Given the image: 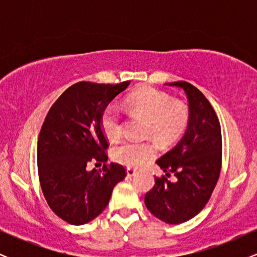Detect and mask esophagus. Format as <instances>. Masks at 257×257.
Instances as JSON below:
<instances>
[{
  "label": "esophagus",
  "instance_id": "1",
  "mask_svg": "<svg viewBox=\"0 0 257 257\" xmlns=\"http://www.w3.org/2000/svg\"><path fill=\"white\" fill-rule=\"evenodd\" d=\"M138 174V172L135 169H133V168H128L126 169V175L128 176H135Z\"/></svg>",
  "mask_w": 257,
  "mask_h": 257
}]
</instances>
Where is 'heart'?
<instances>
[{
  "label": "heart",
  "instance_id": "b5f03b06",
  "mask_svg": "<svg viewBox=\"0 0 257 257\" xmlns=\"http://www.w3.org/2000/svg\"><path fill=\"white\" fill-rule=\"evenodd\" d=\"M132 116L145 118L144 137L155 138L161 144L175 141L185 132L188 123V110L185 104L172 100L164 91L145 87L133 91L125 100ZM100 125L104 135L110 141L122 137L123 117L113 105L107 106L101 113ZM156 153L151 141L125 140L112 149L111 156L117 163L138 168L150 161Z\"/></svg>",
  "mask_w": 257,
  "mask_h": 257
}]
</instances>
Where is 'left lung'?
<instances>
[{
  "instance_id": "obj_1",
  "label": "left lung",
  "mask_w": 257,
  "mask_h": 257,
  "mask_svg": "<svg viewBox=\"0 0 257 257\" xmlns=\"http://www.w3.org/2000/svg\"><path fill=\"white\" fill-rule=\"evenodd\" d=\"M168 84L185 90L188 125L178 145L156 162L166 175L155 178L145 204L159 220L179 225L196 216L210 199L221 172L222 138L219 118L202 91L184 81ZM172 173L178 179L175 183L167 179Z\"/></svg>"
}]
</instances>
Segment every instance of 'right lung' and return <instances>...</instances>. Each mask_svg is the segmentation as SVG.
Masks as SVG:
<instances>
[{"label": "right lung", "mask_w": 257, "mask_h": 257, "mask_svg": "<svg viewBox=\"0 0 257 257\" xmlns=\"http://www.w3.org/2000/svg\"><path fill=\"white\" fill-rule=\"evenodd\" d=\"M131 82L99 84L78 82L67 88L47 113L37 144L41 188L49 208L71 225H84L107 206L125 168L108 163V144L100 118L106 106ZM104 161L100 171L89 161Z\"/></svg>", "instance_id": "right-lung-1"}]
</instances>
